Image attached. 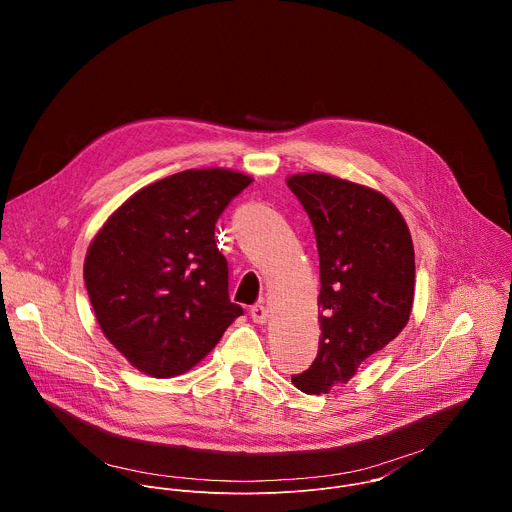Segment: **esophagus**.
I'll list each match as a JSON object with an SVG mask.
<instances>
[{"mask_svg":"<svg viewBox=\"0 0 512 512\" xmlns=\"http://www.w3.org/2000/svg\"><path fill=\"white\" fill-rule=\"evenodd\" d=\"M250 316H252V320H254V322L264 324V322L268 320V310H266V306H264V304H254V306L250 308Z\"/></svg>","mask_w":512,"mask_h":512,"instance_id":"obj_1","label":"esophagus"}]
</instances>
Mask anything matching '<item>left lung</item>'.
<instances>
[{
	"instance_id": "obj_1",
	"label": "left lung",
	"mask_w": 512,
	"mask_h": 512,
	"mask_svg": "<svg viewBox=\"0 0 512 512\" xmlns=\"http://www.w3.org/2000/svg\"><path fill=\"white\" fill-rule=\"evenodd\" d=\"M286 184L312 222L322 284L318 356L292 382L306 394H328L406 326L414 298L412 238L400 212L376 190L328 174H298Z\"/></svg>"
}]
</instances>
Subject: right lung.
I'll return each instance as SVG.
<instances>
[{"mask_svg":"<svg viewBox=\"0 0 512 512\" xmlns=\"http://www.w3.org/2000/svg\"><path fill=\"white\" fill-rule=\"evenodd\" d=\"M240 172L186 170L126 200L90 244L84 280L106 338L138 370H190L244 314L228 294L214 230L248 184Z\"/></svg>","mask_w":512,"mask_h":512,"instance_id":"obj_1","label":"right lung"}]
</instances>
